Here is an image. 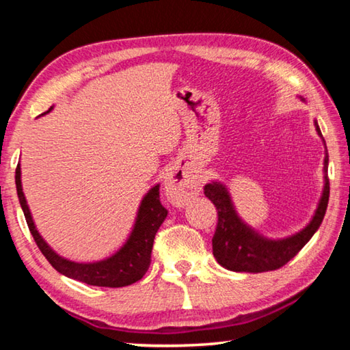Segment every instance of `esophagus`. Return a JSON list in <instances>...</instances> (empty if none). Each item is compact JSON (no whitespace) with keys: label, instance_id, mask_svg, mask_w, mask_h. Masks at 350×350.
<instances>
[{"label":"esophagus","instance_id":"obj_1","mask_svg":"<svg viewBox=\"0 0 350 350\" xmlns=\"http://www.w3.org/2000/svg\"><path fill=\"white\" fill-rule=\"evenodd\" d=\"M198 191V185L185 174L177 171H168L165 174V194L168 200L176 206H183L189 202Z\"/></svg>","mask_w":350,"mask_h":350}]
</instances>
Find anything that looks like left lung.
<instances>
[{"label": "left lung", "instance_id": "1", "mask_svg": "<svg viewBox=\"0 0 350 350\" xmlns=\"http://www.w3.org/2000/svg\"><path fill=\"white\" fill-rule=\"evenodd\" d=\"M317 133L323 137L318 123ZM324 140V139H323ZM329 156L324 157V188L315 215L301 232L284 239H267L254 232L242 221L236 213L228 189L221 182H211L204 187L205 196L215 204L217 210V225L213 236V254L222 267L232 271H248L260 273L281 269L290 259L296 256L321 225L329 202V179H327Z\"/></svg>", "mask_w": 350, "mask_h": 350}]
</instances>
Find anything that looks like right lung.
Returning a JSON list of instances; mask_svg holds the SVG:
<instances>
[{
    "instance_id": "obj_1",
    "label": "right lung",
    "mask_w": 350,
    "mask_h": 350,
    "mask_svg": "<svg viewBox=\"0 0 350 350\" xmlns=\"http://www.w3.org/2000/svg\"><path fill=\"white\" fill-rule=\"evenodd\" d=\"M49 111H52V108H49ZM15 183L27 227L31 230L41 253L44 254V258L49 260V264L57 271L68 278H72V280L98 287H125L144 278L151 262L154 238H156L159 227L168 215L167 208L161 204L159 185L152 187L142 199L133 232L120 250L109 258L97 260V262H74V260L62 258L60 254L52 250L46 244V241L41 238L38 230L35 228L25 193H23L20 163L15 171Z\"/></svg>"
}]
</instances>
